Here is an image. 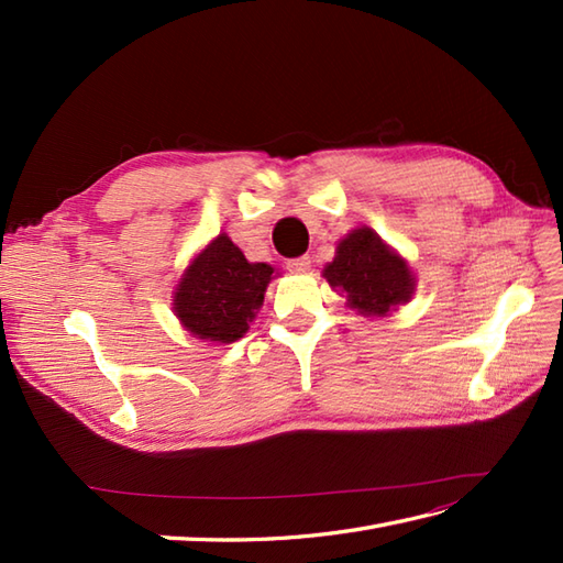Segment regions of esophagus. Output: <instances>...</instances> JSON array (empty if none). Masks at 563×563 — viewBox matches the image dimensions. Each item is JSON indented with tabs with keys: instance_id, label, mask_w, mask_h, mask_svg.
I'll return each mask as SVG.
<instances>
[{
	"instance_id": "34e87169",
	"label": "esophagus",
	"mask_w": 563,
	"mask_h": 563,
	"mask_svg": "<svg viewBox=\"0 0 563 563\" xmlns=\"http://www.w3.org/2000/svg\"><path fill=\"white\" fill-rule=\"evenodd\" d=\"M309 266H312V258L309 256H297V258L288 261V271H292V273H307Z\"/></svg>"
}]
</instances>
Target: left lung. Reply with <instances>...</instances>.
Instances as JSON below:
<instances>
[{
    "label": "left lung",
    "mask_w": 563,
    "mask_h": 563,
    "mask_svg": "<svg viewBox=\"0 0 563 563\" xmlns=\"http://www.w3.org/2000/svg\"><path fill=\"white\" fill-rule=\"evenodd\" d=\"M324 278L345 295V305L367 317H387L394 307L409 302L416 288L409 263L369 227H357L341 239Z\"/></svg>",
    "instance_id": "8db88e82"
}]
</instances>
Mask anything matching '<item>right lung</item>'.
<instances>
[{
    "mask_svg": "<svg viewBox=\"0 0 563 563\" xmlns=\"http://www.w3.org/2000/svg\"><path fill=\"white\" fill-rule=\"evenodd\" d=\"M271 278L268 263H249L230 236L218 234L184 271L174 312L196 339L239 341L256 319Z\"/></svg>",
    "mask_w": 563,
    "mask_h": 563,
    "instance_id": "add662e5",
    "label": "right lung"
}]
</instances>
